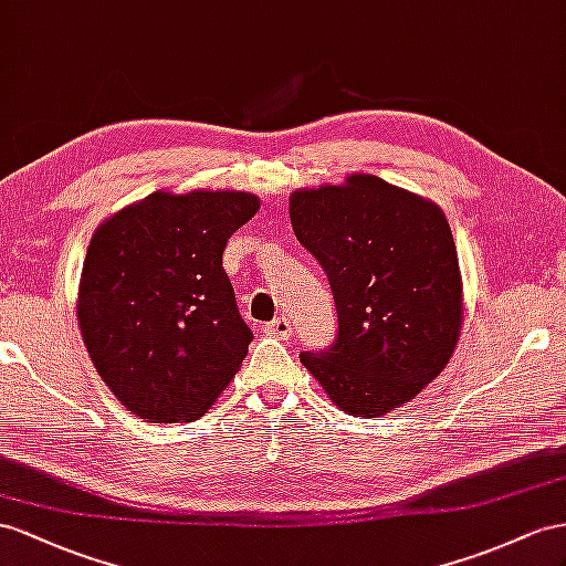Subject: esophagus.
I'll use <instances>...</instances> for the list:
<instances>
[{"mask_svg": "<svg viewBox=\"0 0 566 566\" xmlns=\"http://www.w3.org/2000/svg\"><path fill=\"white\" fill-rule=\"evenodd\" d=\"M265 329H268V335H272V337H289V335H292L294 327H292V323H289V317L280 315V317H274L272 323H268Z\"/></svg>", "mask_w": 566, "mask_h": 566, "instance_id": "1", "label": "esophagus"}]
</instances>
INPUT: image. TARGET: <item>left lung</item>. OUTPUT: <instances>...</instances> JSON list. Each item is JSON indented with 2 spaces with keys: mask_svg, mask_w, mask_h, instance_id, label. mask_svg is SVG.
Listing matches in <instances>:
<instances>
[{
  "mask_svg": "<svg viewBox=\"0 0 566 566\" xmlns=\"http://www.w3.org/2000/svg\"><path fill=\"white\" fill-rule=\"evenodd\" d=\"M298 243L325 270L339 332L301 364L352 416L378 418L438 378L461 329L457 245L438 206L354 174L292 193Z\"/></svg>",
  "mask_w": 566,
  "mask_h": 566,
  "instance_id": "8db88e82",
  "label": "left lung"
}]
</instances>
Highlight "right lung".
Instances as JSON below:
<instances>
[{"instance_id":"add662e5","label":"right lung","mask_w":566,"mask_h":566,"mask_svg":"<svg viewBox=\"0 0 566 566\" xmlns=\"http://www.w3.org/2000/svg\"><path fill=\"white\" fill-rule=\"evenodd\" d=\"M258 208L245 191H159L97 227L78 325L99 378L128 411L191 421L237 375L253 332L222 253Z\"/></svg>"}]
</instances>
